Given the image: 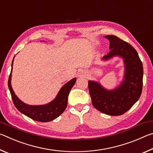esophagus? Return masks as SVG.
I'll list each match as a JSON object with an SVG mask.
<instances>
[{"mask_svg": "<svg viewBox=\"0 0 153 153\" xmlns=\"http://www.w3.org/2000/svg\"><path fill=\"white\" fill-rule=\"evenodd\" d=\"M79 77H83V76H86V73L84 71H79Z\"/></svg>", "mask_w": 153, "mask_h": 153, "instance_id": "obj_1", "label": "esophagus"}]
</instances>
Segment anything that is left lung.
<instances>
[{
  "mask_svg": "<svg viewBox=\"0 0 153 153\" xmlns=\"http://www.w3.org/2000/svg\"><path fill=\"white\" fill-rule=\"evenodd\" d=\"M109 40L110 52L103 60L115 56L122 57L125 74L121 84L115 89L108 90L99 83L88 81L92 103L100 112L108 115H123L130 109L140 97L143 80V66L138 54L132 46L113 35L105 36Z\"/></svg>",
  "mask_w": 153,
  "mask_h": 153,
  "instance_id": "left-lung-1",
  "label": "left lung"
}]
</instances>
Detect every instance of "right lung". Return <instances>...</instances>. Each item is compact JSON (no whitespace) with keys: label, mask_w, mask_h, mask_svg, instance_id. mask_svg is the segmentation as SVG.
<instances>
[{"label":"right lung","mask_w":153,"mask_h":153,"mask_svg":"<svg viewBox=\"0 0 153 153\" xmlns=\"http://www.w3.org/2000/svg\"><path fill=\"white\" fill-rule=\"evenodd\" d=\"M14 59V58H13ZM13 59L12 61V69L8 80V86L11 92L13 102L15 107L21 113L24 114L32 120L40 121V122H48L57 118L61 114L64 112L67 105L68 96L72 87L76 82V78L72 79L61 88L57 96L53 101L44 105H29L22 102L16 95L12 88L11 80V72L13 69Z\"/></svg>","instance_id":"add662e5"}]
</instances>
